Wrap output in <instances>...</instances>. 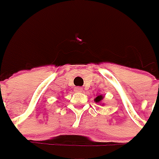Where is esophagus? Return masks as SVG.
Masks as SVG:
<instances>
[{
	"label": "esophagus",
	"mask_w": 159,
	"mask_h": 159,
	"mask_svg": "<svg viewBox=\"0 0 159 159\" xmlns=\"http://www.w3.org/2000/svg\"><path fill=\"white\" fill-rule=\"evenodd\" d=\"M75 90H76V92H82V87H76V88H75Z\"/></svg>",
	"instance_id": "34e87169"
}]
</instances>
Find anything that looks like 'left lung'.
<instances>
[{"label": "left lung", "instance_id": "obj_1", "mask_svg": "<svg viewBox=\"0 0 159 159\" xmlns=\"http://www.w3.org/2000/svg\"><path fill=\"white\" fill-rule=\"evenodd\" d=\"M102 99H103V97H102V96H98V97H96V99H95V102H100Z\"/></svg>", "mask_w": 159, "mask_h": 159}]
</instances>
